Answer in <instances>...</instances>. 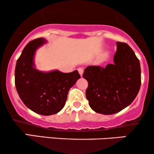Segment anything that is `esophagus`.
<instances>
[{
  "label": "esophagus",
  "mask_w": 154,
  "mask_h": 154,
  "mask_svg": "<svg viewBox=\"0 0 154 154\" xmlns=\"http://www.w3.org/2000/svg\"><path fill=\"white\" fill-rule=\"evenodd\" d=\"M78 72L79 73V75L81 76H82V74H83V72H84V69H83L82 68H79L78 69Z\"/></svg>",
  "instance_id": "obj_1"
}]
</instances>
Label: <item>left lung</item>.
Listing matches in <instances>:
<instances>
[{
	"label": "left lung",
	"mask_w": 154,
	"mask_h": 154,
	"mask_svg": "<svg viewBox=\"0 0 154 154\" xmlns=\"http://www.w3.org/2000/svg\"><path fill=\"white\" fill-rule=\"evenodd\" d=\"M116 47L114 63L106 67L89 66L82 75L88 82L85 93L90 106L105 115L128 106L141 85L140 65L134 51L125 43L116 42Z\"/></svg>",
	"instance_id": "obj_1"
}]
</instances>
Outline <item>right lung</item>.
<instances>
[{
    "label": "right lung",
    "instance_id": "obj_1",
    "mask_svg": "<svg viewBox=\"0 0 154 154\" xmlns=\"http://www.w3.org/2000/svg\"><path fill=\"white\" fill-rule=\"evenodd\" d=\"M45 42L43 38H37L24 47L16 64L15 86L26 107L37 114L48 116L63 109L69 91L80 75L77 70L69 73L37 70L34 67V54Z\"/></svg>",
    "mask_w": 154,
    "mask_h": 154
}]
</instances>
